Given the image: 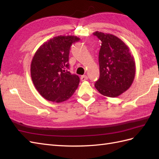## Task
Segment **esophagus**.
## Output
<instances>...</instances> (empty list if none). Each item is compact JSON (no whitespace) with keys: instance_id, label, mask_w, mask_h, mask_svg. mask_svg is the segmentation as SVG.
Masks as SVG:
<instances>
[{"instance_id":"34e87169","label":"esophagus","mask_w":159,"mask_h":159,"mask_svg":"<svg viewBox=\"0 0 159 159\" xmlns=\"http://www.w3.org/2000/svg\"><path fill=\"white\" fill-rule=\"evenodd\" d=\"M87 76L86 75H83V76H80V80H81V81H85V80H87Z\"/></svg>"}]
</instances>
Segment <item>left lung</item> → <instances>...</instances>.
<instances>
[{
    "label": "left lung",
    "instance_id": "1",
    "mask_svg": "<svg viewBox=\"0 0 159 159\" xmlns=\"http://www.w3.org/2000/svg\"><path fill=\"white\" fill-rule=\"evenodd\" d=\"M102 42L99 52L100 78L96 89L102 95L116 98L130 88L135 76V61L130 49L116 35L96 31Z\"/></svg>",
    "mask_w": 159,
    "mask_h": 159
}]
</instances>
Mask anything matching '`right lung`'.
<instances>
[{
	"label": "right lung",
	"instance_id": "right-lung-1",
	"mask_svg": "<svg viewBox=\"0 0 159 159\" xmlns=\"http://www.w3.org/2000/svg\"><path fill=\"white\" fill-rule=\"evenodd\" d=\"M79 39L74 35L57 36L37 50L31 64V76L35 89L43 98L62 102L78 88L79 77L71 74L67 69L70 46Z\"/></svg>",
	"mask_w": 159,
	"mask_h": 159
}]
</instances>
